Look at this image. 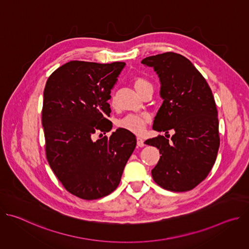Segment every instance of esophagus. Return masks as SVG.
I'll return each mask as SVG.
<instances>
[{"label":"esophagus","mask_w":249,"mask_h":249,"mask_svg":"<svg viewBox=\"0 0 249 249\" xmlns=\"http://www.w3.org/2000/svg\"><path fill=\"white\" fill-rule=\"evenodd\" d=\"M137 145H138V147H140V148H142V147H144V146H145L144 140L142 139L141 137H138V138H137Z\"/></svg>","instance_id":"34e87169"}]
</instances>
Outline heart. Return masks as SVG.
I'll use <instances>...</instances> for the list:
<instances>
[{
  "label": "heart",
  "instance_id": "1",
  "mask_svg": "<svg viewBox=\"0 0 249 249\" xmlns=\"http://www.w3.org/2000/svg\"><path fill=\"white\" fill-rule=\"evenodd\" d=\"M133 86L137 92L141 94L146 89L152 87V84L145 78L143 77H137L133 81ZM110 104L114 105V98H110ZM149 120L148 116H142V115H135V114H130L121 119L118 123V125L126 129L128 131H131L136 134H140L143 132L146 128V124Z\"/></svg>",
  "mask_w": 249,
  "mask_h": 249
}]
</instances>
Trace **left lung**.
Masks as SVG:
<instances>
[{"label": "left lung", "instance_id": "left-lung-1", "mask_svg": "<svg viewBox=\"0 0 249 249\" xmlns=\"http://www.w3.org/2000/svg\"><path fill=\"white\" fill-rule=\"evenodd\" d=\"M142 64L152 67L160 83L163 101L153 129L165 134L174 131L170 141L159 135L145 142L161 155L152 170L153 178L166 190L189 191L206 178L218 155L219 120L214 96L199 71L180 54L150 56Z\"/></svg>", "mask_w": 249, "mask_h": 249}]
</instances>
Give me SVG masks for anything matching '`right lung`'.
I'll return each instance as SVG.
<instances>
[{"mask_svg":"<svg viewBox=\"0 0 249 249\" xmlns=\"http://www.w3.org/2000/svg\"><path fill=\"white\" fill-rule=\"evenodd\" d=\"M125 65L70 61L52 73L44 89L47 160L67 191L85 200L117 188L136 148L135 135L123 128L109 138L92 140L96 131L105 134L112 129L107 101Z\"/></svg>","mask_w":249,"mask_h":249,"instance_id":"right-lung-1","label":"right lung"}]
</instances>
